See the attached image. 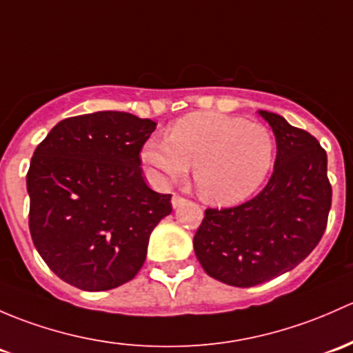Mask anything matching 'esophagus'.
<instances>
[{
  "mask_svg": "<svg viewBox=\"0 0 353 353\" xmlns=\"http://www.w3.org/2000/svg\"><path fill=\"white\" fill-rule=\"evenodd\" d=\"M184 203V198L181 194H177V192H174V196H172V206L174 208H177V206H181Z\"/></svg>",
  "mask_w": 353,
  "mask_h": 353,
  "instance_id": "34e87169",
  "label": "esophagus"
}]
</instances>
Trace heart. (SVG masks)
I'll list each match as a JSON object with an SVG mask.
<instances>
[{"label":"heart","mask_w":353,"mask_h":353,"mask_svg":"<svg viewBox=\"0 0 353 353\" xmlns=\"http://www.w3.org/2000/svg\"><path fill=\"white\" fill-rule=\"evenodd\" d=\"M143 162L162 181H183L194 167L199 196L213 205H236L250 198L274 165L276 139L265 125L221 113H192L152 140Z\"/></svg>","instance_id":"1"}]
</instances>
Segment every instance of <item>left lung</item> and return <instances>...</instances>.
Wrapping results in <instances>:
<instances>
[{"instance_id": "1", "label": "left lung", "mask_w": 353, "mask_h": 353, "mask_svg": "<svg viewBox=\"0 0 353 353\" xmlns=\"http://www.w3.org/2000/svg\"><path fill=\"white\" fill-rule=\"evenodd\" d=\"M276 135L267 186L239 206L208 208L194 252L208 276L252 288L301 264L323 236L332 208L326 152L306 130L261 110Z\"/></svg>"}]
</instances>
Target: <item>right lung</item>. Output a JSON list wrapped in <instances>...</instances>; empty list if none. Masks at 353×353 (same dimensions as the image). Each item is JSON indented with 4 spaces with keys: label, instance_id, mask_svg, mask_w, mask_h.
<instances>
[{
    "label": "right lung",
    "instance_id": "right-lung-1",
    "mask_svg": "<svg viewBox=\"0 0 353 353\" xmlns=\"http://www.w3.org/2000/svg\"><path fill=\"white\" fill-rule=\"evenodd\" d=\"M157 123L125 111L59 121L27 172L33 245L55 276L83 291H108L142 269L148 236L172 211L147 186L143 143Z\"/></svg>",
    "mask_w": 353,
    "mask_h": 353
}]
</instances>
